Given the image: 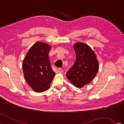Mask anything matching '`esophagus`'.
<instances>
[{"instance_id":"1","label":"esophagus","mask_w":124,"mask_h":124,"mask_svg":"<svg viewBox=\"0 0 124 124\" xmlns=\"http://www.w3.org/2000/svg\"><path fill=\"white\" fill-rule=\"evenodd\" d=\"M57 71H58V72L59 73H62V72H63V70H62V68H59V69H58Z\"/></svg>"}]
</instances>
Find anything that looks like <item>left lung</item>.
<instances>
[{
	"mask_svg": "<svg viewBox=\"0 0 124 124\" xmlns=\"http://www.w3.org/2000/svg\"><path fill=\"white\" fill-rule=\"evenodd\" d=\"M76 61L66 73V77L72 85L81 88L94 79L99 70V62L94 51L84 43L73 45Z\"/></svg>",
	"mask_w": 124,
	"mask_h": 124,
	"instance_id": "obj_1",
	"label": "left lung"
}]
</instances>
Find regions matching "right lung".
Returning <instances> with one entry per match:
<instances>
[{
	"instance_id": "add662e5",
	"label": "right lung",
	"mask_w": 124,
	"mask_h": 124,
	"mask_svg": "<svg viewBox=\"0 0 124 124\" xmlns=\"http://www.w3.org/2000/svg\"><path fill=\"white\" fill-rule=\"evenodd\" d=\"M51 47L37 42L26 53L22 68L26 82L36 92L47 91L55 75L48 58Z\"/></svg>"
}]
</instances>
